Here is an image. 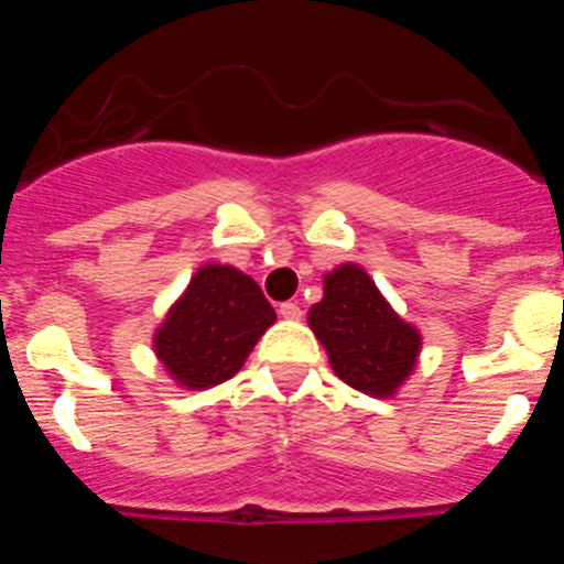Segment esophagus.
<instances>
[{"label": "esophagus", "instance_id": "obj_1", "mask_svg": "<svg viewBox=\"0 0 564 564\" xmlns=\"http://www.w3.org/2000/svg\"><path fill=\"white\" fill-rule=\"evenodd\" d=\"M279 316H282V318H302V307H299L296 302H282V305H279Z\"/></svg>", "mask_w": 564, "mask_h": 564}]
</instances>
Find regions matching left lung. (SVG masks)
I'll return each instance as SVG.
<instances>
[{
    "label": "left lung",
    "mask_w": 564,
    "mask_h": 564,
    "mask_svg": "<svg viewBox=\"0 0 564 564\" xmlns=\"http://www.w3.org/2000/svg\"><path fill=\"white\" fill-rule=\"evenodd\" d=\"M307 325L325 344L336 376L352 390L387 398L415 367L421 336L392 313L358 265L327 273L325 299L311 307Z\"/></svg>",
    "instance_id": "left-lung-1"
}]
</instances>
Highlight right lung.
I'll use <instances>...</instances> for the list:
<instances>
[{
	"label": "right lung",
	"instance_id": "1",
	"mask_svg": "<svg viewBox=\"0 0 564 564\" xmlns=\"http://www.w3.org/2000/svg\"><path fill=\"white\" fill-rule=\"evenodd\" d=\"M273 318L253 279L228 265H206L169 311L154 350L183 387L203 390L239 372Z\"/></svg>",
	"mask_w": 564,
	"mask_h": 564
}]
</instances>
